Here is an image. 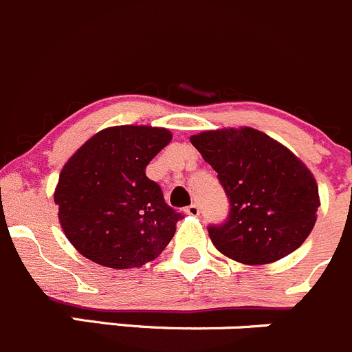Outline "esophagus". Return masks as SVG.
I'll use <instances>...</instances> for the list:
<instances>
[{"label":"esophagus","instance_id":"34e87169","mask_svg":"<svg viewBox=\"0 0 352 352\" xmlns=\"http://www.w3.org/2000/svg\"><path fill=\"white\" fill-rule=\"evenodd\" d=\"M184 214H188V215H191V217H197L198 214H200V208H198V205H190V207H186L184 208Z\"/></svg>","mask_w":352,"mask_h":352}]
</instances>
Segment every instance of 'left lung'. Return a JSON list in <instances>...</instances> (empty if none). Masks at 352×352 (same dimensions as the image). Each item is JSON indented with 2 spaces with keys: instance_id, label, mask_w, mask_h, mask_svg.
Here are the masks:
<instances>
[{
  "instance_id": "obj_1",
  "label": "left lung",
  "mask_w": 352,
  "mask_h": 352,
  "mask_svg": "<svg viewBox=\"0 0 352 352\" xmlns=\"http://www.w3.org/2000/svg\"><path fill=\"white\" fill-rule=\"evenodd\" d=\"M190 142L217 173L229 198L224 224L208 226L222 255L265 265L305 243L316 222L318 186L289 148L248 126L201 131Z\"/></svg>"
}]
</instances>
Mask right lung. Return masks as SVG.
<instances>
[{
	"instance_id": "add662e5",
	"label": "right lung",
	"mask_w": 352,
	"mask_h": 352,
	"mask_svg": "<svg viewBox=\"0 0 352 352\" xmlns=\"http://www.w3.org/2000/svg\"><path fill=\"white\" fill-rule=\"evenodd\" d=\"M171 138L166 128L111 126L68 159L54 204L76 252L109 269L142 267L161 255L183 215L166 204L145 168Z\"/></svg>"
}]
</instances>
